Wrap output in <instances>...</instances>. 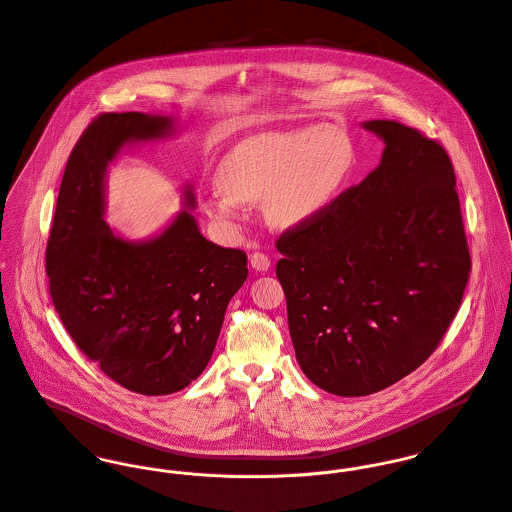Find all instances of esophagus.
I'll return each mask as SVG.
<instances>
[{
    "label": "esophagus",
    "mask_w": 512,
    "mask_h": 512,
    "mask_svg": "<svg viewBox=\"0 0 512 512\" xmlns=\"http://www.w3.org/2000/svg\"><path fill=\"white\" fill-rule=\"evenodd\" d=\"M250 266H252L256 272H268L270 266H272V262H270V258H268L266 254L254 252V254L250 256Z\"/></svg>",
    "instance_id": "obj_1"
}]
</instances>
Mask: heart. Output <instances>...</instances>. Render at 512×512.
Returning a JSON list of instances; mask_svg holds the SVG:
<instances>
[{"label":"heart","mask_w":512,"mask_h":512,"mask_svg":"<svg viewBox=\"0 0 512 512\" xmlns=\"http://www.w3.org/2000/svg\"><path fill=\"white\" fill-rule=\"evenodd\" d=\"M353 161L349 136L335 126L264 132L238 142L220 159V189L207 199L205 209L209 217L236 226L242 205L262 201L272 226H301L331 207Z\"/></svg>","instance_id":"1"}]
</instances>
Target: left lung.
<instances>
[{
	"instance_id": "left-lung-1",
	"label": "left lung",
	"mask_w": 512,
	"mask_h": 512,
	"mask_svg": "<svg viewBox=\"0 0 512 512\" xmlns=\"http://www.w3.org/2000/svg\"><path fill=\"white\" fill-rule=\"evenodd\" d=\"M363 128L380 163L278 240L295 359L337 396H368L422 365L453 321L471 258L438 142L390 120Z\"/></svg>"
}]
</instances>
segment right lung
<instances>
[{
  "mask_svg": "<svg viewBox=\"0 0 512 512\" xmlns=\"http://www.w3.org/2000/svg\"><path fill=\"white\" fill-rule=\"evenodd\" d=\"M175 132L173 116H98L69 157L47 244L49 290L74 343L106 376L146 396L199 378L248 276L242 250L201 234L189 183L187 209L149 238L130 240L104 220L108 165L126 147Z\"/></svg>",
  "mask_w": 512,
  "mask_h": 512,
  "instance_id": "add662e5",
  "label": "right lung"
}]
</instances>
